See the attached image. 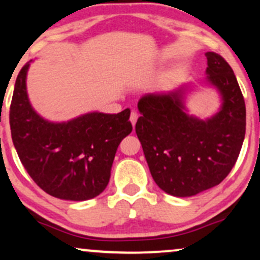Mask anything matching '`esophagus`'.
Returning a JSON list of instances; mask_svg holds the SVG:
<instances>
[{
  "label": "esophagus",
  "mask_w": 260,
  "mask_h": 260,
  "mask_svg": "<svg viewBox=\"0 0 260 260\" xmlns=\"http://www.w3.org/2000/svg\"><path fill=\"white\" fill-rule=\"evenodd\" d=\"M137 120H138V114H137V111L132 110V113H131V115H129V121H131V123H132L133 126H136Z\"/></svg>",
  "instance_id": "1"
}]
</instances>
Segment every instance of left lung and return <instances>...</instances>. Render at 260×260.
<instances>
[{"label":"left lung","mask_w":260,"mask_h":260,"mask_svg":"<svg viewBox=\"0 0 260 260\" xmlns=\"http://www.w3.org/2000/svg\"><path fill=\"white\" fill-rule=\"evenodd\" d=\"M208 80L223 106L208 121L183 111L182 92L147 94L138 103L136 123L150 173L164 192L190 197L215 187L238 160L246 132V107L236 77L221 55L206 52Z\"/></svg>","instance_id":"obj_1"}]
</instances>
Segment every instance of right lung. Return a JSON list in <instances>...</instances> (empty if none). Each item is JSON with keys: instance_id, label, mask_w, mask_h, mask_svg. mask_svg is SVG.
<instances>
[{"instance_id": "right-lung-1", "label": "right lung", "mask_w": 260, "mask_h": 260, "mask_svg": "<svg viewBox=\"0 0 260 260\" xmlns=\"http://www.w3.org/2000/svg\"><path fill=\"white\" fill-rule=\"evenodd\" d=\"M27 62L15 81L9 124L22 166L48 194L87 200L101 194L121 140L132 132L129 109L119 114L91 113L63 123L42 119L26 92Z\"/></svg>"}]
</instances>
